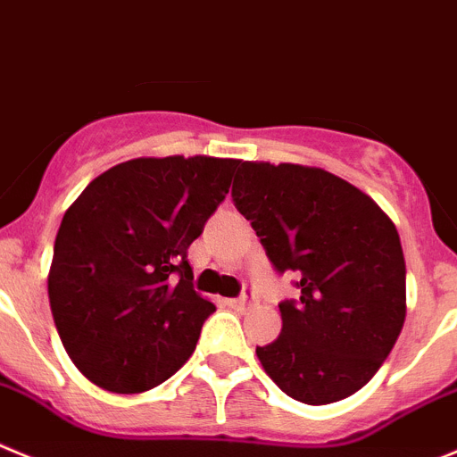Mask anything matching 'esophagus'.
Instances as JSON below:
<instances>
[{"mask_svg":"<svg viewBox=\"0 0 457 457\" xmlns=\"http://www.w3.org/2000/svg\"><path fill=\"white\" fill-rule=\"evenodd\" d=\"M250 304V297L243 295V297H237V300H228V306H232V309H245V306Z\"/></svg>","mask_w":457,"mask_h":457,"instance_id":"obj_1","label":"esophagus"}]
</instances>
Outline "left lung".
<instances>
[{
  "instance_id": "obj_1",
  "label": "left lung",
  "mask_w": 457,
  "mask_h": 457,
  "mask_svg": "<svg viewBox=\"0 0 457 457\" xmlns=\"http://www.w3.org/2000/svg\"><path fill=\"white\" fill-rule=\"evenodd\" d=\"M237 209L300 300L279 304L281 334L257 347L268 377L309 406L353 395L381 368L406 320V262L381 207L325 169L241 162Z\"/></svg>"
}]
</instances>
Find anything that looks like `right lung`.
Here are the masks:
<instances>
[{
  "mask_svg": "<svg viewBox=\"0 0 457 457\" xmlns=\"http://www.w3.org/2000/svg\"><path fill=\"white\" fill-rule=\"evenodd\" d=\"M238 164L207 155L128 160L94 178L65 212L49 304L62 347L94 386L137 395L189 361L216 306L194 291L187 250Z\"/></svg>",
  "mask_w": 457,
  "mask_h": 457,
  "instance_id": "1",
  "label": "right lung"
}]
</instances>
